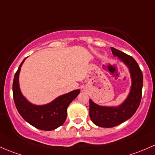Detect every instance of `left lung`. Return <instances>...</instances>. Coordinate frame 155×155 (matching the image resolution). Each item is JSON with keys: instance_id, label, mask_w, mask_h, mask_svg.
I'll return each mask as SVG.
<instances>
[{"instance_id": "left-lung-1", "label": "left lung", "mask_w": 155, "mask_h": 155, "mask_svg": "<svg viewBox=\"0 0 155 155\" xmlns=\"http://www.w3.org/2000/svg\"><path fill=\"white\" fill-rule=\"evenodd\" d=\"M112 53L127 66L131 77L130 93L125 101L118 107L99 106L89 100V116L95 125L113 127L130 119L140 106L142 98L143 76L136 60L124 52L111 48Z\"/></svg>"}]
</instances>
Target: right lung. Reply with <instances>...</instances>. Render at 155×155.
Returning <instances> with one entry per match:
<instances>
[{"label": "right lung", "instance_id": "obj_1", "mask_svg": "<svg viewBox=\"0 0 155 155\" xmlns=\"http://www.w3.org/2000/svg\"><path fill=\"white\" fill-rule=\"evenodd\" d=\"M25 59L20 64L14 76L12 92L15 107L23 119L33 127L43 130H54L65 122L67 108L80 93V89L60 95L47 104H33L23 96L19 87V73Z\"/></svg>", "mask_w": 155, "mask_h": 155}]
</instances>
